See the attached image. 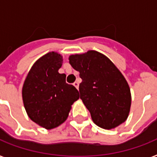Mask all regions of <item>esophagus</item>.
I'll use <instances>...</instances> for the list:
<instances>
[{"label":"esophagus","instance_id":"1","mask_svg":"<svg viewBox=\"0 0 157 157\" xmlns=\"http://www.w3.org/2000/svg\"><path fill=\"white\" fill-rule=\"evenodd\" d=\"M73 86H75L76 89H78V87H79V82H78V81H75V82L73 83Z\"/></svg>","mask_w":157,"mask_h":157}]
</instances>
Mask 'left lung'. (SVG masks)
Returning <instances> with one entry per match:
<instances>
[{
	"instance_id": "left-lung-1",
	"label": "left lung",
	"mask_w": 157,
	"mask_h": 157,
	"mask_svg": "<svg viewBox=\"0 0 157 157\" xmlns=\"http://www.w3.org/2000/svg\"><path fill=\"white\" fill-rule=\"evenodd\" d=\"M69 63L80 72V98L93 121L106 129L125 121L131 104L130 90L113 63L94 50L71 55Z\"/></svg>"
}]
</instances>
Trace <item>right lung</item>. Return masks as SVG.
Returning <instances> with one entry per match:
<instances>
[{
    "instance_id": "add662e5",
    "label": "right lung",
    "mask_w": 157,
    "mask_h": 157,
    "mask_svg": "<svg viewBox=\"0 0 157 157\" xmlns=\"http://www.w3.org/2000/svg\"><path fill=\"white\" fill-rule=\"evenodd\" d=\"M63 58L50 52L39 59L28 72L23 87V100L30 119L50 129L63 123L79 92L59 73Z\"/></svg>"
}]
</instances>
